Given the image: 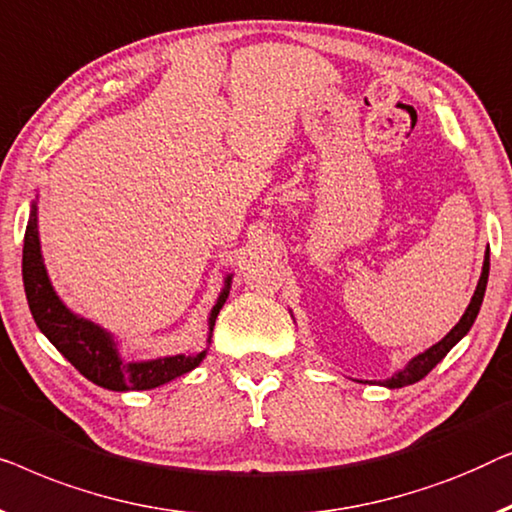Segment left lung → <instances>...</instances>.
<instances>
[{
	"label": "left lung",
	"mask_w": 512,
	"mask_h": 512,
	"mask_svg": "<svg viewBox=\"0 0 512 512\" xmlns=\"http://www.w3.org/2000/svg\"><path fill=\"white\" fill-rule=\"evenodd\" d=\"M487 278H489V250L485 253V262H482V273H480L478 287H475V292H473V297H471V304L464 311L462 320H459L457 325L452 327L448 334H445L436 345H431L429 350H424V352H420V355H415L406 366H403L401 371H397L392 378H387V380H383V383H378V385L390 387V390H397V387L413 385V383H417V380H422L424 376H427V373L434 369V366L441 362V359L448 355V352L455 348V345L462 341L466 334H469V329L473 327V322H475V318H478V313H480L482 299H485ZM359 383H362V380H359ZM366 383H369V380H366Z\"/></svg>",
	"instance_id": "obj_1"
}]
</instances>
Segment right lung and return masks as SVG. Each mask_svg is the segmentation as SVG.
<instances>
[{
	"mask_svg": "<svg viewBox=\"0 0 512 512\" xmlns=\"http://www.w3.org/2000/svg\"><path fill=\"white\" fill-rule=\"evenodd\" d=\"M23 283L27 304H30L32 318L41 329V334L62 352L64 359H69L81 371V376L104 387V390H153V387H160L187 371L197 369L204 362L208 348L197 352V355H169L146 359V362H125L120 357L118 343H115L111 331L81 318V315L64 306V301L53 290L46 264H43L37 201H32L30 220H27L25 229ZM229 287H232V273H227L225 287H222L220 297L211 308V315H208V345H211L215 318H218L220 308L225 306L229 297Z\"/></svg>",
	"mask_w": 512,
	"mask_h": 512,
	"instance_id": "add662e5",
	"label": "right lung"
}]
</instances>
